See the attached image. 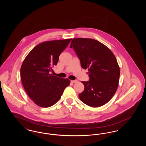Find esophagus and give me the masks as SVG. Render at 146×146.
<instances>
[{"label": "esophagus", "mask_w": 146, "mask_h": 146, "mask_svg": "<svg viewBox=\"0 0 146 146\" xmlns=\"http://www.w3.org/2000/svg\"><path fill=\"white\" fill-rule=\"evenodd\" d=\"M70 82L72 83H75L77 82V80H70Z\"/></svg>", "instance_id": "esophagus-1"}]
</instances>
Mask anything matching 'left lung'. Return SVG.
I'll list each match as a JSON object with an SVG mask.
<instances>
[{
  "label": "left lung",
  "instance_id": "obj_1",
  "mask_svg": "<svg viewBox=\"0 0 146 146\" xmlns=\"http://www.w3.org/2000/svg\"><path fill=\"white\" fill-rule=\"evenodd\" d=\"M80 61L82 67L88 69L89 81L82 82L83 91L80 100L92 107L107 103L115 94L119 85L120 68L111 50L96 40L74 38L70 43Z\"/></svg>",
  "mask_w": 146,
  "mask_h": 146
}]
</instances>
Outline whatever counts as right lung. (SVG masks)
<instances>
[{
	"label": "right lung",
	"instance_id": "obj_1",
	"mask_svg": "<svg viewBox=\"0 0 146 146\" xmlns=\"http://www.w3.org/2000/svg\"><path fill=\"white\" fill-rule=\"evenodd\" d=\"M72 39L56 40L39 44L28 54L21 67V81L29 98L41 107H49L60 99L70 84L66 78L50 74L58 61L59 56Z\"/></svg>",
	"mask_w": 146,
	"mask_h": 146
}]
</instances>
